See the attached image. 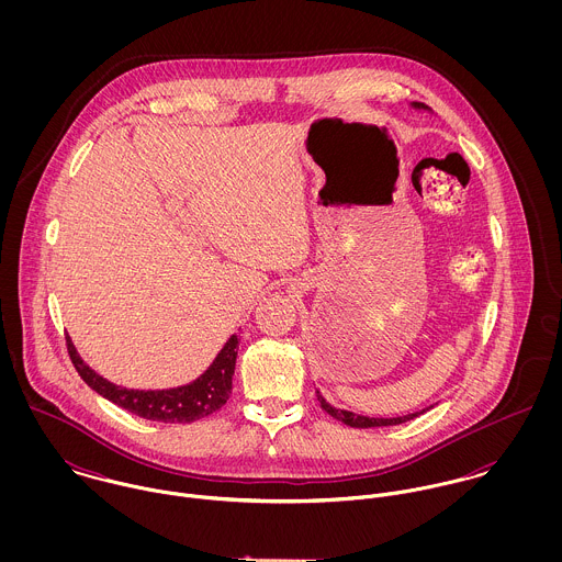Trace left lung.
I'll list each match as a JSON object with an SVG mask.
<instances>
[{
	"mask_svg": "<svg viewBox=\"0 0 562 562\" xmlns=\"http://www.w3.org/2000/svg\"><path fill=\"white\" fill-rule=\"evenodd\" d=\"M411 108H415V110H424V112H432L428 105H424V103H419V101H413V103H411ZM316 394H318V402H321L322 408H324L328 415H333L335 419H339V422H344L346 426H352V428L396 426V424L408 422V419H413V417L422 415L424 411H428V408H422V411H417V413H408V415H401V417H368V415H359V413H352V411H346V408H335L333 404H328V402H326V398L322 396L321 392H316Z\"/></svg>",
	"mask_w": 562,
	"mask_h": 562,
	"instance_id": "obj_1",
	"label": "left lung"
}]
</instances>
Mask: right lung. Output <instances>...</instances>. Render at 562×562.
<instances>
[{"label":"right lung","instance_id":"1","mask_svg":"<svg viewBox=\"0 0 562 562\" xmlns=\"http://www.w3.org/2000/svg\"><path fill=\"white\" fill-rule=\"evenodd\" d=\"M67 348L83 383L105 401L114 402L121 408L145 419L164 424H190L216 413L229 401L238 359V335H232L227 339L212 366L196 381L172 390H127L114 385L83 363L71 337L67 339Z\"/></svg>","mask_w":562,"mask_h":562}]
</instances>
